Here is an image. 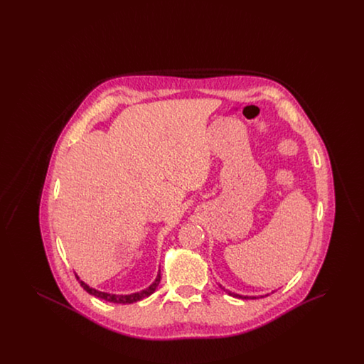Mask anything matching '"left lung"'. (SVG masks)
Masks as SVG:
<instances>
[{"instance_id": "left-lung-1", "label": "left lung", "mask_w": 364, "mask_h": 364, "mask_svg": "<svg viewBox=\"0 0 364 364\" xmlns=\"http://www.w3.org/2000/svg\"><path fill=\"white\" fill-rule=\"evenodd\" d=\"M228 294L233 297H239V299H257V296H242V294H233V292H228ZM260 297H263V296H260Z\"/></svg>"}]
</instances>
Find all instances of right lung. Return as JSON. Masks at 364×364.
Here are the masks:
<instances>
[{
    "instance_id": "obj_1",
    "label": "right lung",
    "mask_w": 364,
    "mask_h": 364,
    "mask_svg": "<svg viewBox=\"0 0 364 364\" xmlns=\"http://www.w3.org/2000/svg\"><path fill=\"white\" fill-rule=\"evenodd\" d=\"M75 276H76V278L79 279L80 285L83 287V289H85L86 292H88L90 294H92V296H95V297H100V299H102V300H106V301L116 303V304H131V303L139 301V300H141V299H144V297H149L150 294L156 292V287H158V284H159V281H161V274L158 273L156 281H154L149 288H146V289H143V291H140V292L131 294H106V292L97 291V289H94V288L88 287L85 281H82L80 278L77 277V274H75Z\"/></svg>"
}]
</instances>
